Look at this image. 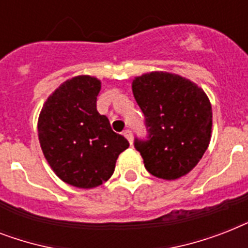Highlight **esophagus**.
Returning <instances> with one entry per match:
<instances>
[{
    "label": "esophagus",
    "mask_w": 248,
    "mask_h": 248,
    "mask_svg": "<svg viewBox=\"0 0 248 248\" xmlns=\"http://www.w3.org/2000/svg\"><path fill=\"white\" fill-rule=\"evenodd\" d=\"M124 138H126V139L130 141V144H132V132H131V130H128V128H127V130H124Z\"/></svg>",
    "instance_id": "1"
}]
</instances>
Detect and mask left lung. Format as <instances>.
Masks as SVG:
<instances>
[{
	"instance_id": "obj_1",
	"label": "left lung",
	"mask_w": 248,
	"mask_h": 248,
	"mask_svg": "<svg viewBox=\"0 0 248 248\" xmlns=\"http://www.w3.org/2000/svg\"><path fill=\"white\" fill-rule=\"evenodd\" d=\"M132 93L145 117L147 140L136 151L153 176L175 180L192 171L211 140L212 109L201 87L181 76L151 72L132 81Z\"/></svg>"
}]
</instances>
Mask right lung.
Masks as SVG:
<instances>
[{
  "mask_svg": "<svg viewBox=\"0 0 248 248\" xmlns=\"http://www.w3.org/2000/svg\"><path fill=\"white\" fill-rule=\"evenodd\" d=\"M101 82L91 76L68 79L47 97L38 117V139L48 165L64 183L90 189L112 176L128 148L96 109Z\"/></svg>",
  "mask_w": 248,
  "mask_h": 248,
  "instance_id": "1",
  "label": "right lung"
}]
</instances>
